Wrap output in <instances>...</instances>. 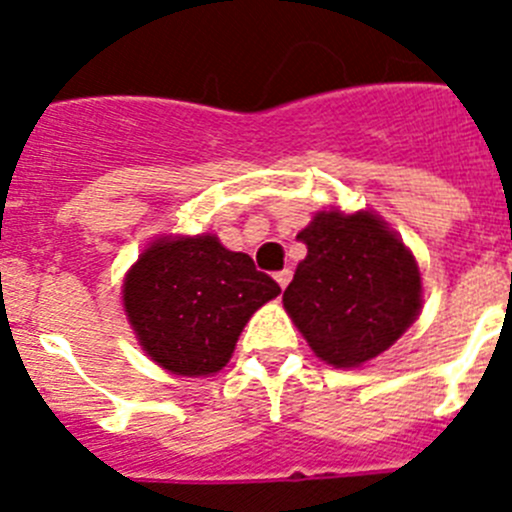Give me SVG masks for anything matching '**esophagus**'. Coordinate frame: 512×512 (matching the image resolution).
<instances>
[{
    "label": "esophagus",
    "instance_id": "1",
    "mask_svg": "<svg viewBox=\"0 0 512 512\" xmlns=\"http://www.w3.org/2000/svg\"><path fill=\"white\" fill-rule=\"evenodd\" d=\"M274 279H277V284L282 289H287V284L292 282V271L289 269H282V271H277V274H274Z\"/></svg>",
    "mask_w": 512,
    "mask_h": 512
}]
</instances>
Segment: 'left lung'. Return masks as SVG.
Segmentation results:
<instances>
[{
	"mask_svg": "<svg viewBox=\"0 0 512 512\" xmlns=\"http://www.w3.org/2000/svg\"><path fill=\"white\" fill-rule=\"evenodd\" d=\"M297 238L307 256L282 302L312 354L356 369L395 346L423 307L418 261L400 235L374 210L330 207Z\"/></svg>",
	"mask_w": 512,
	"mask_h": 512,
	"instance_id": "8db88e82",
	"label": "left lung"
}]
</instances>
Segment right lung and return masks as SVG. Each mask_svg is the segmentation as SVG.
Wrapping results in <instances>:
<instances>
[{
    "label": "right lung",
    "instance_id": "1",
    "mask_svg": "<svg viewBox=\"0 0 512 512\" xmlns=\"http://www.w3.org/2000/svg\"><path fill=\"white\" fill-rule=\"evenodd\" d=\"M251 256L215 233L158 235L122 279V310L143 354L179 377H212L251 315L279 295Z\"/></svg>",
    "mask_w": 512,
    "mask_h": 512
}]
</instances>
